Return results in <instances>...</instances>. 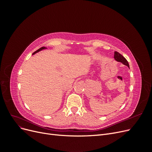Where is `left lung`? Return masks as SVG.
Masks as SVG:
<instances>
[{
    "label": "left lung",
    "instance_id": "left-lung-1",
    "mask_svg": "<svg viewBox=\"0 0 152 152\" xmlns=\"http://www.w3.org/2000/svg\"><path fill=\"white\" fill-rule=\"evenodd\" d=\"M114 59H115V60H116L118 62H121L122 64H124V65L127 66L129 68V65L127 59L119 53H118L117 51H115V53H114Z\"/></svg>",
    "mask_w": 152,
    "mask_h": 152
}]
</instances>
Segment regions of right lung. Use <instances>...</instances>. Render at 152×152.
<instances>
[{"label": "right lung", "instance_id": "1", "mask_svg": "<svg viewBox=\"0 0 152 152\" xmlns=\"http://www.w3.org/2000/svg\"><path fill=\"white\" fill-rule=\"evenodd\" d=\"M48 49L47 48H45V47H42V48H40V49H39L38 50H36V51H35L33 54H35V53H38V52H39V51H40V50H44V49Z\"/></svg>", "mask_w": 152, "mask_h": 152}]
</instances>
